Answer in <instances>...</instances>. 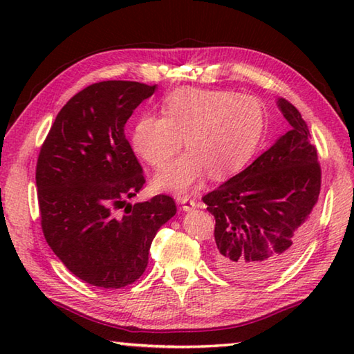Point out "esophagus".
Here are the masks:
<instances>
[{
    "mask_svg": "<svg viewBox=\"0 0 354 354\" xmlns=\"http://www.w3.org/2000/svg\"><path fill=\"white\" fill-rule=\"evenodd\" d=\"M178 203L181 205V209L184 212H189V211H192V209H195V206H196L195 200L189 198V196H179Z\"/></svg>",
    "mask_w": 354,
    "mask_h": 354,
    "instance_id": "34e87169",
    "label": "esophagus"
}]
</instances>
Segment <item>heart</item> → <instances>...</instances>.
Here are the masks:
<instances>
[{
	"mask_svg": "<svg viewBox=\"0 0 354 354\" xmlns=\"http://www.w3.org/2000/svg\"><path fill=\"white\" fill-rule=\"evenodd\" d=\"M162 115H142L133 128L134 151L153 167L170 162L183 147L185 153L156 175V185L185 194L206 171L223 179L241 171L253 158L266 131V111L250 95L207 88H183L167 97Z\"/></svg>",
	"mask_w": 354,
	"mask_h": 354,
	"instance_id": "1",
	"label": "heart"
}]
</instances>
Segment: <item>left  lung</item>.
Listing matches in <instances>:
<instances>
[{
    "instance_id": "8db88e82",
    "label": "left lung",
    "mask_w": 354,
    "mask_h": 354,
    "mask_svg": "<svg viewBox=\"0 0 354 354\" xmlns=\"http://www.w3.org/2000/svg\"><path fill=\"white\" fill-rule=\"evenodd\" d=\"M277 104L290 129L203 201L215 218L214 262L236 281L277 277L308 241L322 184L317 149L301 113Z\"/></svg>"
}]
</instances>
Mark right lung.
<instances>
[{"label":"right lung","mask_w":354,"mask_h":354,"mask_svg":"<svg viewBox=\"0 0 354 354\" xmlns=\"http://www.w3.org/2000/svg\"><path fill=\"white\" fill-rule=\"evenodd\" d=\"M154 91L134 81L92 84L62 107L40 148L35 183L46 242L75 277L103 289L142 277L156 232L176 214L169 195L124 205L145 184L124 124Z\"/></svg>","instance_id":"obj_1"}]
</instances>
